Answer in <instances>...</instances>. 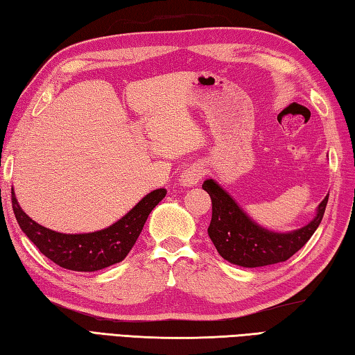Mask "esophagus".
Instances as JSON below:
<instances>
[{
  "mask_svg": "<svg viewBox=\"0 0 355 355\" xmlns=\"http://www.w3.org/2000/svg\"><path fill=\"white\" fill-rule=\"evenodd\" d=\"M202 175H204V170H202L200 165L194 164L180 173L179 182L184 187H194L202 179Z\"/></svg>",
  "mask_w": 355,
  "mask_h": 355,
  "instance_id": "34e87169",
  "label": "esophagus"
}]
</instances>
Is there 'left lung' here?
I'll return each instance as SVG.
<instances>
[{
	"mask_svg": "<svg viewBox=\"0 0 355 355\" xmlns=\"http://www.w3.org/2000/svg\"><path fill=\"white\" fill-rule=\"evenodd\" d=\"M202 188L209 194L213 204V216L208 227L209 239L223 259L243 268L285 262L295 254L319 228L329 196L328 194L320 202L314 219L306 225L280 233L252 220L214 179H207Z\"/></svg>",
	"mask_w": 355,
	"mask_h": 355,
	"instance_id": "left-lung-1",
	"label": "left lung"
}]
</instances>
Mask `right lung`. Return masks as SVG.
I'll list each match as a JSON object with an SVG mask.
<instances>
[{"mask_svg":"<svg viewBox=\"0 0 355 355\" xmlns=\"http://www.w3.org/2000/svg\"><path fill=\"white\" fill-rule=\"evenodd\" d=\"M167 190L157 188L144 196L127 214L104 230L92 233H58L36 223L19 207L12 188V208L19 228L31 239L42 254L66 270L92 272L119 263L133 248L148 214Z\"/></svg>","mask_w":355,"mask_h":355,"instance_id":"add662e5","label":"right lung"}]
</instances>
